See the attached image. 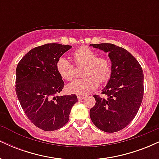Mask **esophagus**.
I'll return each mask as SVG.
<instances>
[{
    "mask_svg": "<svg viewBox=\"0 0 159 159\" xmlns=\"http://www.w3.org/2000/svg\"><path fill=\"white\" fill-rule=\"evenodd\" d=\"M77 97H78V101H81V100L84 99V98H85L84 96H78Z\"/></svg>",
    "mask_w": 159,
    "mask_h": 159,
    "instance_id": "obj_1",
    "label": "esophagus"
}]
</instances>
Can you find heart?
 I'll return each mask as SVG.
<instances>
[{"label": "heart", "mask_w": 159, "mask_h": 159, "mask_svg": "<svg viewBox=\"0 0 159 159\" xmlns=\"http://www.w3.org/2000/svg\"><path fill=\"white\" fill-rule=\"evenodd\" d=\"M73 59L76 65H85L86 67L83 72L85 77L74 80L67 86V89L72 93H89L98 87V81L104 83L111 78L112 66L111 61L106 57H98L96 53L83 47L74 53ZM57 69L61 77L66 81H71L74 78V65L67 58H60Z\"/></svg>", "instance_id": "heart-1"}]
</instances>
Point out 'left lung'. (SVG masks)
<instances>
[{
	"mask_svg": "<svg viewBox=\"0 0 159 159\" xmlns=\"http://www.w3.org/2000/svg\"><path fill=\"white\" fill-rule=\"evenodd\" d=\"M108 53L112 72L102 90L106 98L94 95L92 122L100 130L116 132L126 127L139 110L143 96V74L140 63L127 50L111 43L90 44Z\"/></svg>",
	"mask_w": 159,
	"mask_h": 159,
	"instance_id": "obj_1",
	"label": "left lung"
}]
</instances>
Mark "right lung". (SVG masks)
I'll return each mask as SVG.
<instances>
[{
  "mask_svg": "<svg viewBox=\"0 0 159 159\" xmlns=\"http://www.w3.org/2000/svg\"><path fill=\"white\" fill-rule=\"evenodd\" d=\"M72 46L48 43L31 49L16 68V92L24 112L36 127L52 132L68 123L76 95L56 96L64 87L57 69L60 57Z\"/></svg>",
  "mask_w": 159,
  "mask_h": 159,
  "instance_id": "1",
  "label": "right lung"
}]
</instances>
